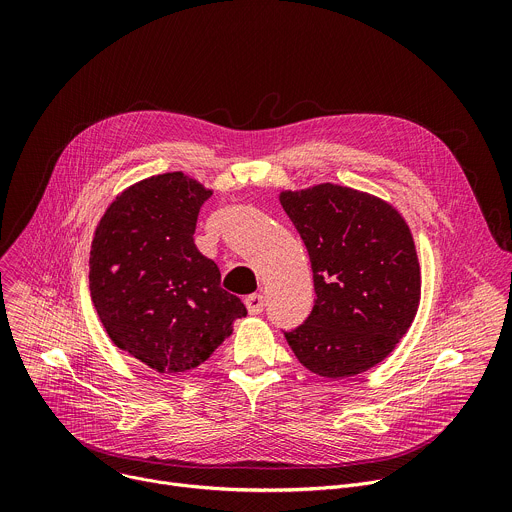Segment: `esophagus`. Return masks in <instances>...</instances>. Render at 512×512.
Here are the masks:
<instances>
[{"label":"esophagus","instance_id":"esophagus-1","mask_svg":"<svg viewBox=\"0 0 512 512\" xmlns=\"http://www.w3.org/2000/svg\"><path fill=\"white\" fill-rule=\"evenodd\" d=\"M245 306H247V312L249 314H261L263 312V306H265V298L261 294H251L245 298Z\"/></svg>","mask_w":512,"mask_h":512}]
</instances>
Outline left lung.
<instances>
[{
    "mask_svg": "<svg viewBox=\"0 0 512 512\" xmlns=\"http://www.w3.org/2000/svg\"><path fill=\"white\" fill-rule=\"evenodd\" d=\"M279 202L314 271L308 320L285 340L308 371L346 379L385 360L409 330L421 271L405 218L389 202L338 184L285 190Z\"/></svg>",
    "mask_w": 512,
    "mask_h": 512,
    "instance_id": "obj_1",
    "label": "left lung"
}]
</instances>
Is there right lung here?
Wrapping results in <instances>:
<instances>
[{"mask_svg": "<svg viewBox=\"0 0 512 512\" xmlns=\"http://www.w3.org/2000/svg\"><path fill=\"white\" fill-rule=\"evenodd\" d=\"M210 194L182 172L145 178L111 202L93 237L95 310L113 344L158 373L196 369L247 316L194 245Z\"/></svg>", "mask_w": 512, "mask_h": 512, "instance_id": "1", "label": "right lung"}]
</instances>
